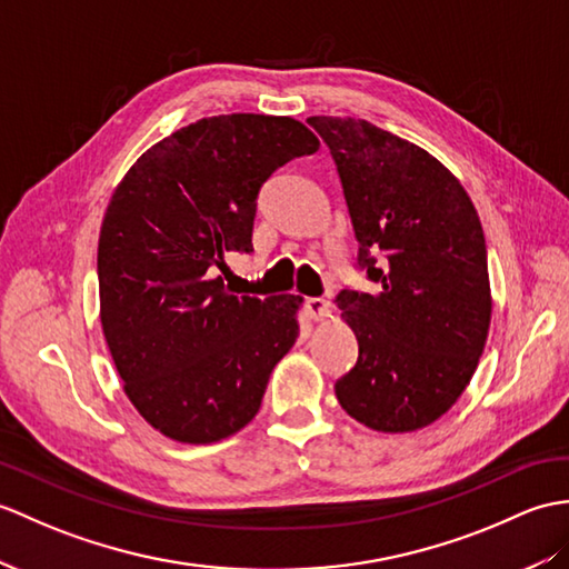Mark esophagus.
<instances>
[{
  "instance_id": "esophagus-1",
  "label": "esophagus",
  "mask_w": 569,
  "mask_h": 569,
  "mask_svg": "<svg viewBox=\"0 0 569 569\" xmlns=\"http://www.w3.org/2000/svg\"><path fill=\"white\" fill-rule=\"evenodd\" d=\"M306 312H308L310 320H315V322L325 320V317L329 315V300H325V298H308L306 300Z\"/></svg>"
}]
</instances>
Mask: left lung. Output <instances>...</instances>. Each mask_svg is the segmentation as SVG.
<instances>
[{
	"mask_svg": "<svg viewBox=\"0 0 569 569\" xmlns=\"http://www.w3.org/2000/svg\"><path fill=\"white\" fill-rule=\"evenodd\" d=\"M345 187L359 263L378 293L341 290L359 361L337 380L368 429L433 425L463 395L492 320L485 232L468 191L433 154L363 118L310 116Z\"/></svg>",
	"mask_w": 569,
	"mask_h": 569,
	"instance_id": "1",
	"label": "left lung"
}]
</instances>
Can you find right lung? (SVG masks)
I'll list each match as a JSON object with an SVG mask.
<instances>
[{"label": "right lung", "instance_id": "right-lung-1", "mask_svg": "<svg viewBox=\"0 0 569 569\" xmlns=\"http://www.w3.org/2000/svg\"><path fill=\"white\" fill-rule=\"evenodd\" d=\"M317 148L290 116H210L154 142L116 187L99 232L101 329L128 400L167 439L247 427L296 345L300 296H234L216 271L252 252L261 183Z\"/></svg>", "mask_w": 569, "mask_h": 569}]
</instances>
